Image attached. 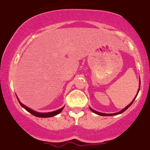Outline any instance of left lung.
<instances>
[{
  "instance_id": "left-lung-1",
  "label": "left lung",
  "mask_w": 150,
  "mask_h": 150,
  "mask_svg": "<svg viewBox=\"0 0 150 150\" xmlns=\"http://www.w3.org/2000/svg\"><path fill=\"white\" fill-rule=\"evenodd\" d=\"M140 87H141V81H140V82H139V89H138V90H137V95H136V96L134 97V99H133V101H132V102H131V103L129 104V105H127V106H126V107H125V108H124V109H122V110H121L120 111V112H117V113H114V114H104V113H100V112L96 111V110H93V109H92L91 108H90V110H92V111L93 112V113H95V114H98V115H100V116H114V115H117V114H121V113H122V112H124V111H125V110H127V109L129 108V107H130V106H131V105H132V104L133 103V102H134V99H135V98H136V97H137V94H138V93H139V90H140Z\"/></svg>"
}]
</instances>
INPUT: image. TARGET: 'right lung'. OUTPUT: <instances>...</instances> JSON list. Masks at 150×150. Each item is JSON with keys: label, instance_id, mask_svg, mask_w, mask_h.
Instances as JSON below:
<instances>
[{"label": "right lung", "instance_id": "obj_1", "mask_svg": "<svg viewBox=\"0 0 150 150\" xmlns=\"http://www.w3.org/2000/svg\"><path fill=\"white\" fill-rule=\"evenodd\" d=\"M17 98H18V97H17ZM18 102H19V104L21 105V106L22 108H24L25 109V110H27V111H28L29 113H30L31 114H33V116H36V117H43V118H46V117H54V116L57 115V114H60V112L63 110V109L64 108V107L61 108L60 109H59V110H55V111H52V112H48V113H40V112H36L35 111V110H32V109L29 108L28 107H27V106H25V105H23L22 103H21V102L19 101V99L18 98Z\"/></svg>", "mask_w": 150, "mask_h": 150}]
</instances>
